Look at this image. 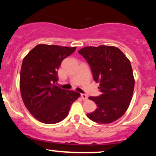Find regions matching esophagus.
I'll use <instances>...</instances> for the list:
<instances>
[{
    "label": "esophagus",
    "instance_id": "1",
    "mask_svg": "<svg viewBox=\"0 0 156 156\" xmlns=\"http://www.w3.org/2000/svg\"><path fill=\"white\" fill-rule=\"evenodd\" d=\"M80 96H81V98H82V100H83V101H87V94H80Z\"/></svg>",
    "mask_w": 156,
    "mask_h": 156
}]
</instances>
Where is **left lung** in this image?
I'll return each instance as SVG.
<instances>
[{
  "instance_id": "8db88e82",
  "label": "left lung",
  "mask_w": 156,
  "mask_h": 156,
  "mask_svg": "<svg viewBox=\"0 0 156 156\" xmlns=\"http://www.w3.org/2000/svg\"><path fill=\"white\" fill-rule=\"evenodd\" d=\"M78 53L88 62L102 92L98 97L89 98L97 108L87 114V117L101 124L114 122L126 112L133 96L135 80L130 60L114 46H89Z\"/></svg>"
}]
</instances>
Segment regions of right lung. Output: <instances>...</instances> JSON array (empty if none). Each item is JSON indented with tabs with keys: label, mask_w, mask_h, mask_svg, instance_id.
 <instances>
[{
	"label": "right lung",
	"mask_w": 156,
	"mask_h": 156,
	"mask_svg": "<svg viewBox=\"0 0 156 156\" xmlns=\"http://www.w3.org/2000/svg\"><path fill=\"white\" fill-rule=\"evenodd\" d=\"M76 47L39 44L23 58L20 89L25 105L37 120L55 124L67 117L70 106L80 96L55 86L58 70Z\"/></svg>",
	"instance_id": "right-lung-1"
}]
</instances>
